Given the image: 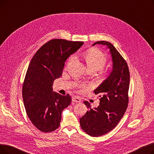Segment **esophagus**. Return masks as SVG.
<instances>
[{"mask_svg": "<svg viewBox=\"0 0 154 154\" xmlns=\"http://www.w3.org/2000/svg\"><path fill=\"white\" fill-rule=\"evenodd\" d=\"M72 100L73 102H80L81 101V99H80L79 97L77 96H74L72 98Z\"/></svg>", "mask_w": 154, "mask_h": 154, "instance_id": "1", "label": "esophagus"}]
</instances>
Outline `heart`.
Wrapping results in <instances>:
<instances>
[{"label":"heart","instance_id":"1","mask_svg":"<svg viewBox=\"0 0 154 154\" xmlns=\"http://www.w3.org/2000/svg\"><path fill=\"white\" fill-rule=\"evenodd\" d=\"M84 57L87 62V66L89 69H95L98 70L104 67L106 63V57L105 55L99 50L92 49L88 50L84 55ZM75 59V55H72L70 61Z\"/></svg>","mask_w":154,"mask_h":154}]
</instances>
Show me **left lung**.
Instances as JSON below:
<instances>
[{
	"label": "left lung",
	"instance_id": "left-lung-1",
	"mask_svg": "<svg viewBox=\"0 0 154 154\" xmlns=\"http://www.w3.org/2000/svg\"><path fill=\"white\" fill-rule=\"evenodd\" d=\"M96 44L106 45L109 49L112 69L107 78L94 90L95 94L99 95V106L92 109L88 102H84L90 110L80 119V124L82 130L92 137L106 134L118 124L127 108L130 84L127 63L116 47L107 41L96 42L92 46Z\"/></svg>",
	"mask_w": 154,
	"mask_h": 154
}]
</instances>
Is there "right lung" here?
<instances>
[{"label":"right lung","instance_id":"right-lung-1","mask_svg":"<svg viewBox=\"0 0 154 154\" xmlns=\"http://www.w3.org/2000/svg\"><path fill=\"white\" fill-rule=\"evenodd\" d=\"M84 42L53 39L40 47L32 57L22 87V97L32 123L43 132L58 128L63 110L71 97L53 91L54 81L62 74L65 62Z\"/></svg>","mask_w":154,"mask_h":154}]
</instances>
